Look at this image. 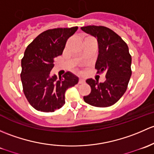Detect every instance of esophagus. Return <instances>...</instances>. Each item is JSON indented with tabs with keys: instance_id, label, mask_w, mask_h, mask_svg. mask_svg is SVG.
Segmentation results:
<instances>
[{
	"instance_id": "esophagus-1",
	"label": "esophagus",
	"mask_w": 154,
	"mask_h": 154,
	"mask_svg": "<svg viewBox=\"0 0 154 154\" xmlns=\"http://www.w3.org/2000/svg\"><path fill=\"white\" fill-rule=\"evenodd\" d=\"M85 79H82V78H80V79H79V84H83V83H85Z\"/></svg>"
}]
</instances>
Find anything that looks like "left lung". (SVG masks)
Returning a JSON list of instances; mask_svg holds the SVG:
<instances>
[{"label":"left lung","instance_id":"left-lung-1","mask_svg":"<svg viewBox=\"0 0 154 154\" xmlns=\"http://www.w3.org/2000/svg\"><path fill=\"white\" fill-rule=\"evenodd\" d=\"M81 29L97 39L99 55L95 68L98 73H106V81L103 83L87 79L91 92L84 96V100L94 107H110L124 95L132 74L129 49L119 35L105 26H87Z\"/></svg>","mask_w":154,"mask_h":154}]
</instances>
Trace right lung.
<instances>
[{"instance_id": "add662e5", "label": "right lung", "mask_w": 154, "mask_h": 154, "mask_svg": "<svg viewBox=\"0 0 154 154\" xmlns=\"http://www.w3.org/2000/svg\"><path fill=\"white\" fill-rule=\"evenodd\" d=\"M78 26L56 28L43 32L28 45L21 60L23 93L35 110L54 112L65 104V92L75 86L79 77L66 72L59 79L50 75L54 59L62 55L66 42Z\"/></svg>"}]
</instances>
